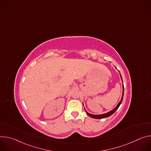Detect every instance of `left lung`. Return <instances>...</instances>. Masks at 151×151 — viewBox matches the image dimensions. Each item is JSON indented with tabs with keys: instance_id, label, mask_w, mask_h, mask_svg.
I'll use <instances>...</instances> for the list:
<instances>
[{
	"instance_id": "8db88e82",
	"label": "left lung",
	"mask_w": 151,
	"mask_h": 151,
	"mask_svg": "<svg viewBox=\"0 0 151 151\" xmlns=\"http://www.w3.org/2000/svg\"><path fill=\"white\" fill-rule=\"evenodd\" d=\"M120 76H121V79H122V77H121V74H120ZM122 88H123V92H122V98H121V101H119V103L118 104L117 106H116V107H115V108H114L113 110H112L111 111H110V112H107V113H106V114H101V115H93V114H89L88 112H87V111H86V110L85 109V112H87V115H88V116H90V117L93 118H96V119H101V118H104L109 117V116H110L111 115H112L114 112H115V111L118 109L119 106H120V104H121V103H122V99H123V96H124V84H123V85H122Z\"/></svg>"
}]
</instances>
